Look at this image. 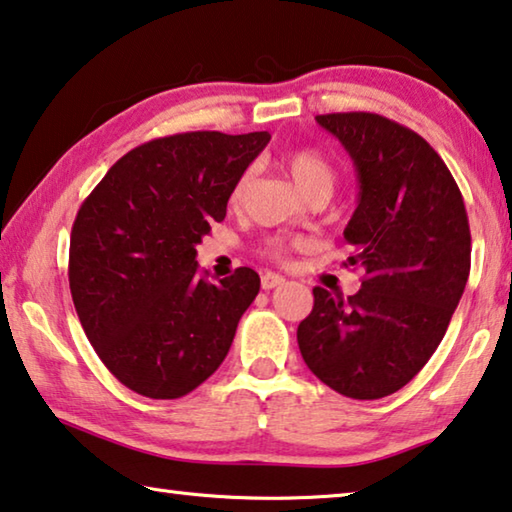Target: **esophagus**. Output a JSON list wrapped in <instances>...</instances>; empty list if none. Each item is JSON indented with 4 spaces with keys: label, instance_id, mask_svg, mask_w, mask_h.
Here are the masks:
<instances>
[{
    "label": "esophagus",
    "instance_id": "1",
    "mask_svg": "<svg viewBox=\"0 0 512 512\" xmlns=\"http://www.w3.org/2000/svg\"><path fill=\"white\" fill-rule=\"evenodd\" d=\"M282 282H285V278L278 273H262V289H266V291L280 287Z\"/></svg>",
    "mask_w": 512,
    "mask_h": 512
}]
</instances>
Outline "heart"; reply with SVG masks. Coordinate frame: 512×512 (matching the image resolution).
<instances>
[{
	"instance_id": "1",
	"label": "heart",
	"mask_w": 512,
	"mask_h": 512,
	"mask_svg": "<svg viewBox=\"0 0 512 512\" xmlns=\"http://www.w3.org/2000/svg\"><path fill=\"white\" fill-rule=\"evenodd\" d=\"M285 166L289 170V175L294 177L298 189L303 191L307 198L314 196V193H326V196H332V191H335L337 173L321 152H316L312 148H296L287 152ZM250 177H253L250 170H243V173L237 177V182H234L230 191V205H241V200L246 196L250 186ZM307 246H310V241L307 239L275 237L266 243L264 253L273 259H285L291 250H303Z\"/></svg>"
}]
</instances>
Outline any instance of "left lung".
<instances>
[{
  "label": "left lung",
  "mask_w": 512,
  "mask_h": 512,
  "mask_svg": "<svg viewBox=\"0 0 512 512\" xmlns=\"http://www.w3.org/2000/svg\"><path fill=\"white\" fill-rule=\"evenodd\" d=\"M358 168V209L344 230L355 296L314 287L298 348L321 383L348 399L399 392L440 346L472 266L465 202L426 139L378 113H323Z\"/></svg>",
  "instance_id": "8db88e82"
}]
</instances>
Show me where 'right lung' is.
Masks as SVG:
<instances>
[{
	"instance_id": "obj_1",
	"label": "right lung",
	"mask_w": 512,
	"mask_h": 512,
	"mask_svg": "<svg viewBox=\"0 0 512 512\" xmlns=\"http://www.w3.org/2000/svg\"><path fill=\"white\" fill-rule=\"evenodd\" d=\"M269 132H184L129 150L81 202L70 294L113 376L148 399H180L221 367L259 275L209 282L196 243L221 223L237 177Z\"/></svg>"
}]
</instances>
